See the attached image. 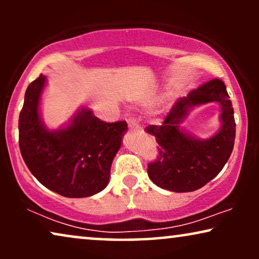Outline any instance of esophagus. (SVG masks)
<instances>
[{
	"mask_svg": "<svg viewBox=\"0 0 259 259\" xmlns=\"http://www.w3.org/2000/svg\"><path fill=\"white\" fill-rule=\"evenodd\" d=\"M127 122H128L130 130H133V131H139L140 130V127H139V125H138V122L136 121V119L130 118L128 120H127Z\"/></svg>",
	"mask_w": 259,
	"mask_h": 259,
	"instance_id": "obj_1",
	"label": "esophagus"
}]
</instances>
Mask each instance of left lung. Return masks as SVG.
Returning a JSON list of instances; mask_svg holds the SVG:
<instances>
[{
  "label": "left lung",
  "instance_id": "left-lung-1",
  "mask_svg": "<svg viewBox=\"0 0 259 259\" xmlns=\"http://www.w3.org/2000/svg\"><path fill=\"white\" fill-rule=\"evenodd\" d=\"M208 102L221 106V128L207 140H199L180 125L194 107ZM146 132L159 145L157 160L147 167L155 185L173 192H192L206 185L224 167L235 145L233 107L224 82L213 79L191 91L176 102L160 126H148Z\"/></svg>",
  "mask_w": 259,
  "mask_h": 259
}]
</instances>
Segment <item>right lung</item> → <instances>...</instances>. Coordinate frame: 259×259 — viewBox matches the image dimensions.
<instances>
[{"mask_svg":"<svg viewBox=\"0 0 259 259\" xmlns=\"http://www.w3.org/2000/svg\"><path fill=\"white\" fill-rule=\"evenodd\" d=\"M47 77L28 86L19 119L22 158L35 178L67 198L97 194L108 185L111 166L128 130L126 121L104 122L81 107L68 123L49 130L40 115Z\"/></svg>","mask_w":259,"mask_h":259,"instance_id":"right-lung-1","label":"right lung"}]
</instances>
